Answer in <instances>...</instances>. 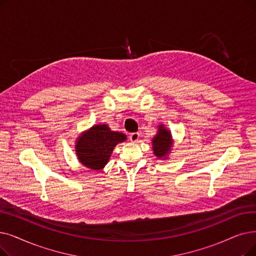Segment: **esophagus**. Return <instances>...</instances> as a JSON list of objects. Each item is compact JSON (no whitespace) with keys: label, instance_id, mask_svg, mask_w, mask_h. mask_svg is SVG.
Returning a JSON list of instances; mask_svg holds the SVG:
<instances>
[{"label":"esophagus","instance_id":"34e87169","mask_svg":"<svg viewBox=\"0 0 256 256\" xmlns=\"http://www.w3.org/2000/svg\"><path fill=\"white\" fill-rule=\"evenodd\" d=\"M140 138V134L139 132H132V134L130 135V139L132 142H137Z\"/></svg>","mask_w":256,"mask_h":256}]
</instances>
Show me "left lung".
I'll return each mask as SVG.
<instances>
[{"label":"left lung","mask_w":256,"mask_h":256,"mask_svg":"<svg viewBox=\"0 0 256 256\" xmlns=\"http://www.w3.org/2000/svg\"><path fill=\"white\" fill-rule=\"evenodd\" d=\"M152 150L156 157L158 159H166L172 148V132L168 128H165L163 124L158 126L157 135H156L152 140Z\"/></svg>","instance_id":"1"}]
</instances>
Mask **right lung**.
<instances>
[{
  "mask_svg": "<svg viewBox=\"0 0 256 256\" xmlns=\"http://www.w3.org/2000/svg\"><path fill=\"white\" fill-rule=\"evenodd\" d=\"M126 140L124 134L112 130L108 124L94 126L77 138V159L88 168L100 170L108 162L114 148Z\"/></svg>",
  "mask_w": 256,
  "mask_h": 256,
  "instance_id": "add662e5",
  "label": "right lung"
}]
</instances>
